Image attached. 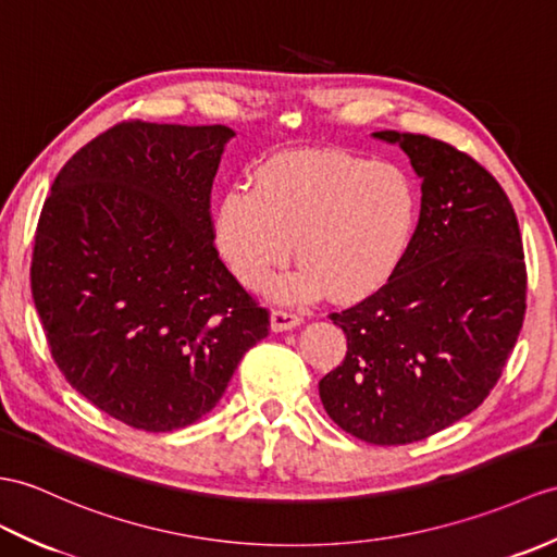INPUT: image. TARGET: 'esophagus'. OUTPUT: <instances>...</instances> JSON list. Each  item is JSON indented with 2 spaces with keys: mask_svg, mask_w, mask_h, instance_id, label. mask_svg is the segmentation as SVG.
Wrapping results in <instances>:
<instances>
[{
  "mask_svg": "<svg viewBox=\"0 0 557 557\" xmlns=\"http://www.w3.org/2000/svg\"><path fill=\"white\" fill-rule=\"evenodd\" d=\"M304 322V318L299 313H289V310H273L270 313V330L273 332H287L299 327Z\"/></svg>",
  "mask_w": 557,
  "mask_h": 557,
  "instance_id": "1",
  "label": "esophagus"
}]
</instances>
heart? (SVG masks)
Instances as JSON below:
<instances>
[{"instance_id":"b5f03b06","label":"heart","mask_w":557,"mask_h":557,"mask_svg":"<svg viewBox=\"0 0 557 557\" xmlns=\"http://www.w3.org/2000/svg\"><path fill=\"white\" fill-rule=\"evenodd\" d=\"M420 218L404 168L339 149L292 151L253 173V189L223 194L213 213L220 256L244 287H261L292 253L299 265L268 282V294L301 304L330 294L366 299L404 261Z\"/></svg>"}]
</instances>
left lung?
Here are the masks:
<instances>
[{
	"label": "left lung",
	"mask_w": 557,
	"mask_h": 557,
	"mask_svg": "<svg viewBox=\"0 0 557 557\" xmlns=\"http://www.w3.org/2000/svg\"><path fill=\"white\" fill-rule=\"evenodd\" d=\"M372 137L408 153L420 220L389 282L330 315L346 358L318 389L344 432L400 446L470 416L494 389L522 330L527 268L512 203L480 163L426 135Z\"/></svg>",
	"instance_id": "1"
}]
</instances>
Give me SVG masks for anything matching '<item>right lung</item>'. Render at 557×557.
Segmentation results:
<instances>
[{
	"instance_id": "add662e5",
	"label": "right lung",
	"mask_w": 557,
	"mask_h": 557,
	"mask_svg": "<svg viewBox=\"0 0 557 557\" xmlns=\"http://www.w3.org/2000/svg\"><path fill=\"white\" fill-rule=\"evenodd\" d=\"M225 125L119 123L61 168L30 284L51 358L77 394L135 430L211 412L268 310L213 247Z\"/></svg>"
}]
</instances>
